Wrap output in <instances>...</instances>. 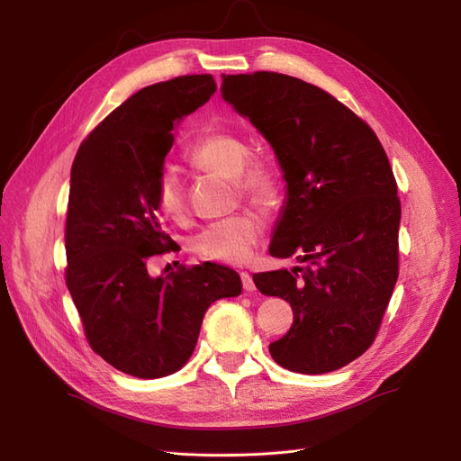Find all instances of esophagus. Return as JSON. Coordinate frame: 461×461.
<instances>
[{
	"label": "esophagus",
	"mask_w": 461,
	"mask_h": 461,
	"mask_svg": "<svg viewBox=\"0 0 461 461\" xmlns=\"http://www.w3.org/2000/svg\"><path fill=\"white\" fill-rule=\"evenodd\" d=\"M240 278H242V286H244V290H246V292H254V290H256V285H254V278H252V275L246 273V271H242V273H240Z\"/></svg>",
	"instance_id": "1"
}]
</instances>
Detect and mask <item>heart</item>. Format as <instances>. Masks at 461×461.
Masks as SVG:
<instances>
[{
    "mask_svg": "<svg viewBox=\"0 0 461 461\" xmlns=\"http://www.w3.org/2000/svg\"><path fill=\"white\" fill-rule=\"evenodd\" d=\"M248 144L239 134L207 129L194 140L188 161L203 171L234 176L242 196L259 205H271L276 198L273 171L261 161L246 165ZM156 207L167 219L178 221L186 213L183 183L173 171H163L156 185ZM263 225L258 215L244 212L229 219L209 222L194 234L192 249L203 259L240 265L249 259L261 236Z\"/></svg>",
    "mask_w": 461,
    "mask_h": 461,
    "instance_id": "1",
    "label": "heart"
}]
</instances>
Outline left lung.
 <instances>
[{"mask_svg":"<svg viewBox=\"0 0 461 461\" xmlns=\"http://www.w3.org/2000/svg\"><path fill=\"white\" fill-rule=\"evenodd\" d=\"M221 94L281 165L286 200L269 254L308 263L254 275L261 294L294 312L269 352L294 373L337 371L373 344L398 278L400 200L386 153L367 122L300 78L222 75Z\"/></svg>","mask_w":461,"mask_h":461,"instance_id":"obj_1","label":"left lung"}]
</instances>
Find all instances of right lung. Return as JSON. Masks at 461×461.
Here are the masks:
<instances>
[{
  "label": "right lung",
  "mask_w": 461,
  "mask_h": 461,
  "mask_svg": "<svg viewBox=\"0 0 461 461\" xmlns=\"http://www.w3.org/2000/svg\"><path fill=\"white\" fill-rule=\"evenodd\" d=\"M217 90L212 75L146 86L80 144L65 225V281L92 350L109 366L159 379L183 367L203 315L242 292L240 275L202 263L151 276L148 261L173 249L156 207V185L183 117Z\"/></svg>",
  "instance_id": "right-lung-1"
}]
</instances>
